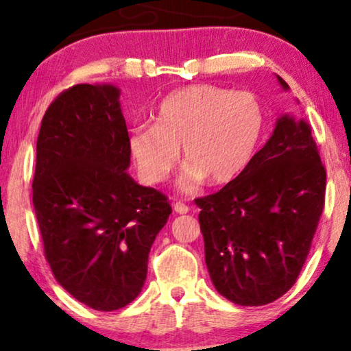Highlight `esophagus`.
Wrapping results in <instances>:
<instances>
[{
	"label": "esophagus",
	"mask_w": 351,
	"mask_h": 351,
	"mask_svg": "<svg viewBox=\"0 0 351 351\" xmlns=\"http://www.w3.org/2000/svg\"><path fill=\"white\" fill-rule=\"evenodd\" d=\"M189 209H190L189 206H186L185 203H180V201H179V203L174 204V210L177 214H186V213H189Z\"/></svg>",
	"instance_id": "obj_1"
}]
</instances>
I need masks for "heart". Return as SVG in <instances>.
<instances>
[{
    "instance_id": "heart-1",
    "label": "heart",
    "mask_w": 351,
    "mask_h": 351,
    "mask_svg": "<svg viewBox=\"0 0 351 351\" xmlns=\"http://www.w3.org/2000/svg\"><path fill=\"white\" fill-rule=\"evenodd\" d=\"M267 131V112L252 93L213 84L177 89L158 105L155 124H137L128 147L142 179L160 184L169 177L182 145L189 161L182 186L195 190L206 177L227 184L251 165Z\"/></svg>"
}]
</instances>
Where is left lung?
<instances>
[{
    "mask_svg": "<svg viewBox=\"0 0 351 351\" xmlns=\"http://www.w3.org/2000/svg\"><path fill=\"white\" fill-rule=\"evenodd\" d=\"M324 196L326 167L310 126L281 117L243 174L195 199L215 289L244 306L285 295L308 257Z\"/></svg>",
    "mask_w": 351,
    "mask_h": 351,
    "instance_id": "left-lung-1",
    "label": "left lung"
}]
</instances>
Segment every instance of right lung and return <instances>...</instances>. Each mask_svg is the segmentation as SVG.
Here are the masks:
<instances>
[{"mask_svg": "<svg viewBox=\"0 0 351 351\" xmlns=\"http://www.w3.org/2000/svg\"><path fill=\"white\" fill-rule=\"evenodd\" d=\"M114 86L62 90L43 117L33 208L56 280L81 304L113 311L141 294L148 254L172 213L167 196L137 185Z\"/></svg>", "mask_w": 351, "mask_h": 351, "instance_id": "right-lung-1", "label": "right lung"}]
</instances>
